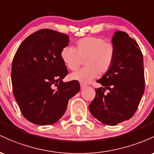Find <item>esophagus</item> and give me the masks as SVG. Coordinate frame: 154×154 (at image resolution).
Returning a JSON list of instances; mask_svg holds the SVG:
<instances>
[{
	"instance_id": "esophagus-1",
	"label": "esophagus",
	"mask_w": 154,
	"mask_h": 154,
	"mask_svg": "<svg viewBox=\"0 0 154 154\" xmlns=\"http://www.w3.org/2000/svg\"><path fill=\"white\" fill-rule=\"evenodd\" d=\"M86 87V85L85 84H81V89H84V88Z\"/></svg>"
}]
</instances>
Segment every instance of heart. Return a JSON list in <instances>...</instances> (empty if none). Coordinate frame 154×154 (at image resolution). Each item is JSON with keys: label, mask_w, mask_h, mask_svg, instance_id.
Instances as JSON below:
<instances>
[{"label": "heart", "mask_w": 154, "mask_h": 154, "mask_svg": "<svg viewBox=\"0 0 154 154\" xmlns=\"http://www.w3.org/2000/svg\"><path fill=\"white\" fill-rule=\"evenodd\" d=\"M115 55L113 44L105 42L103 38L94 36L79 40L75 49L70 46H65L60 53L63 63L70 70H77L84 60L85 68L72 72L69 76L71 80L84 84L93 80L98 73H106L113 65Z\"/></svg>", "instance_id": "b5f03b06"}]
</instances>
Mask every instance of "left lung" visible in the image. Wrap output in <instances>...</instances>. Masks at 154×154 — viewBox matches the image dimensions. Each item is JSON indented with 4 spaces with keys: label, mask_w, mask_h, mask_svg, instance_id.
<instances>
[{
    "label": "left lung",
    "mask_w": 154,
    "mask_h": 154,
    "mask_svg": "<svg viewBox=\"0 0 154 154\" xmlns=\"http://www.w3.org/2000/svg\"><path fill=\"white\" fill-rule=\"evenodd\" d=\"M116 49L111 68L97 81L103 87L89 105L91 115L102 123L115 126L134 114L145 90L143 57L134 39L123 31L112 38Z\"/></svg>",
    "instance_id": "obj_1"
}]
</instances>
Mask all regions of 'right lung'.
<instances>
[{
	"mask_svg": "<svg viewBox=\"0 0 154 154\" xmlns=\"http://www.w3.org/2000/svg\"><path fill=\"white\" fill-rule=\"evenodd\" d=\"M69 41L66 34L43 29L24 40L14 55V95L22 115L32 123H56L66 111L69 100L80 90L77 81L63 82L68 69L60 53Z\"/></svg>",
	"mask_w": 154,
	"mask_h": 154,
	"instance_id": "1",
	"label": "right lung"
}]
</instances>
